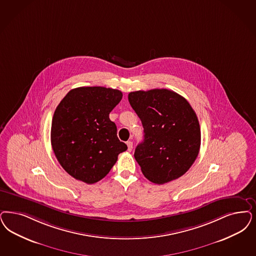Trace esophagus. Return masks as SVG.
Instances as JSON below:
<instances>
[{
	"mask_svg": "<svg viewBox=\"0 0 256 256\" xmlns=\"http://www.w3.org/2000/svg\"><path fill=\"white\" fill-rule=\"evenodd\" d=\"M126 144H128V151H132L133 148V142L132 141L126 142Z\"/></svg>",
	"mask_w": 256,
	"mask_h": 256,
	"instance_id": "1",
	"label": "esophagus"
}]
</instances>
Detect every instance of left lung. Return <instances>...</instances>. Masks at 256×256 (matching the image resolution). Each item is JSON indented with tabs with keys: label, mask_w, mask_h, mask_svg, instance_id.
<instances>
[{
	"label": "left lung",
	"mask_w": 256,
	"mask_h": 256,
	"mask_svg": "<svg viewBox=\"0 0 256 256\" xmlns=\"http://www.w3.org/2000/svg\"><path fill=\"white\" fill-rule=\"evenodd\" d=\"M128 101L144 128V141L134 152L144 176L164 184L186 174L198 155L202 136L188 101L168 88L132 92Z\"/></svg>",
	"instance_id": "1"
}]
</instances>
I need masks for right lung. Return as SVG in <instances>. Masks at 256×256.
I'll list each match as a JSON object with an SVG mask.
<instances>
[{
  "label": "right lung",
  "mask_w": 256,
  "mask_h": 256,
  "mask_svg": "<svg viewBox=\"0 0 256 256\" xmlns=\"http://www.w3.org/2000/svg\"><path fill=\"white\" fill-rule=\"evenodd\" d=\"M122 96L119 90L80 87L70 90L56 106L52 148L63 169L76 180L88 184L99 182L128 150L108 117Z\"/></svg>",
  "instance_id": "add662e5"
}]
</instances>
